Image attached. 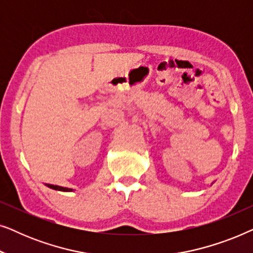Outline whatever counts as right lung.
Wrapping results in <instances>:
<instances>
[{
    "label": "right lung",
    "mask_w": 253,
    "mask_h": 253,
    "mask_svg": "<svg viewBox=\"0 0 253 253\" xmlns=\"http://www.w3.org/2000/svg\"><path fill=\"white\" fill-rule=\"evenodd\" d=\"M48 188L54 189V190H58V191H72V189H68V188H63V186H58V185H53V184H47Z\"/></svg>",
    "instance_id": "1"
}]
</instances>
